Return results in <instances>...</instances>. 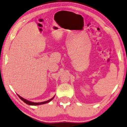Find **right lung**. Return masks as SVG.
Wrapping results in <instances>:
<instances>
[{
  "label": "right lung",
  "mask_w": 127,
  "mask_h": 127,
  "mask_svg": "<svg viewBox=\"0 0 127 127\" xmlns=\"http://www.w3.org/2000/svg\"><path fill=\"white\" fill-rule=\"evenodd\" d=\"M17 95L19 96V98H20L21 100H22V101H23V102H25V103H26L27 104H28V105H41V104H46V103H47V102H50V101L52 100L54 98V97H55V96H54L53 98H52L51 99L48 100H47V101H45L40 102H34L28 101V100H26V99H24L23 98H22V97H21V96L19 95L18 94H17Z\"/></svg>",
  "instance_id": "1"
}]
</instances>
